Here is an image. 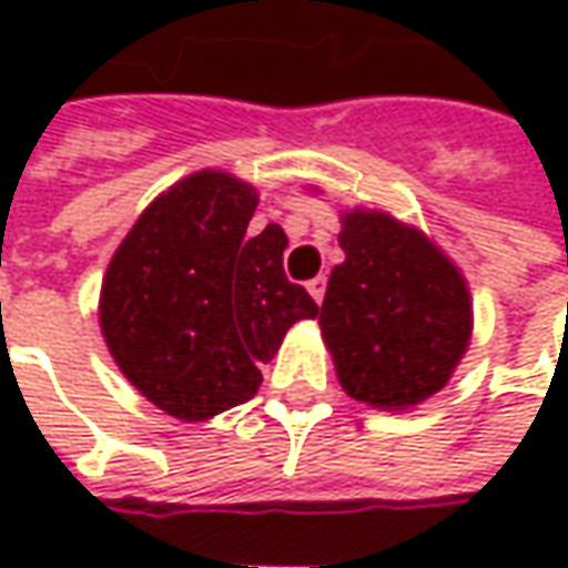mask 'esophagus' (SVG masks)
<instances>
[{"instance_id":"1","label":"esophagus","mask_w":568,"mask_h":568,"mask_svg":"<svg viewBox=\"0 0 568 568\" xmlns=\"http://www.w3.org/2000/svg\"><path fill=\"white\" fill-rule=\"evenodd\" d=\"M306 291L313 294V300H316V303H322V296H325V274L313 277V281L306 284Z\"/></svg>"}]
</instances>
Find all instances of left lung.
Segmentation results:
<instances>
[{"instance_id":"8db88e82","label":"left lung","mask_w":568,"mask_h":568,"mask_svg":"<svg viewBox=\"0 0 568 568\" xmlns=\"http://www.w3.org/2000/svg\"><path fill=\"white\" fill-rule=\"evenodd\" d=\"M344 262L316 310L341 388L407 410L446 388L474 328L465 274L424 230L388 211H341Z\"/></svg>"}]
</instances>
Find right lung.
Returning <instances> with one entry per match:
<instances>
[{"instance_id": "right-lung-1", "label": "right lung", "mask_w": 568, "mask_h": 568, "mask_svg": "<svg viewBox=\"0 0 568 568\" xmlns=\"http://www.w3.org/2000/svg\"><path fill=\"white\" fill-rule=\"evenodd\" d=\"M258 192L199 170L139 214L100 284V332L122 376L164 414L199 424L250 402L258 366L316 303L284 274L287 233L250 236Z\"/></svg>"}]
</instances>
